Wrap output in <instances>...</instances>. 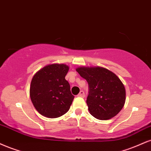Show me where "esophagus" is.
Returning a JSON list of instances; mask_svg holds the SVG:
<instances>
[{"mask_svg": "<svg viewBox=\"0 0 151 151\" xmlns=\"http://www.w3.org/2000/svg\"><path fill=\"white\" fill-rule=\"evenodd\" d=\"M79 97H84L85 96V93L83 91H80V92H79V93L77 95Z\"/></svg>", "mask_w": 151, "mask_h": 151, "instance_id": "obj_1", "label": "esophagus"}]
</instances>
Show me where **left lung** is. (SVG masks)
<instances>
[{"instance_id":"obj_1","label":"left lung","mask_w":151,"mask_h":151,"mask_svg":"<svg viewBox=\"0 0 151 151\" xmlns=\"http://www.w3.org/2000/svg\"><path fill=\"white\" fill-rule=\"evenodd\" d=\"M77 72L88 82L86 99L91 115L101 120L117 115L125 103L126 92L120 79L103 68H79Z\"/></svg>"}]
</instances>
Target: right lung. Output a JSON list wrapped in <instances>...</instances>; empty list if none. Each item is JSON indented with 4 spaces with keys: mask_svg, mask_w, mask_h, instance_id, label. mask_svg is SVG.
<instances>
[{
    "mask_svg": "<svg viewBox=\"0 0 151 151\" xmlns=\"http://www.w3.org/2000/svg\"><path fill=\"white\" fill-rule=\"evenodd\" d=\"M69 70L65 65H47L32 78L30 98L34 106L41 115L57 118L68 111L74 96L70 85L65 79Z\"/></svg>",
    "mask_w": 151,
    "mask_h": 151,
    "instance_id": "add662e5",
    "label": "right lung"
}]
</instances>
